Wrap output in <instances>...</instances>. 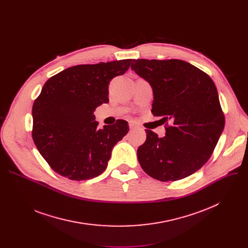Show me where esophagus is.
I'll use <instances>...</instances> for the list:
<instances>
[{
    "label": "esophagus",
    "mask_w": 248,
    "mask_h": 248,
    "mask_svg": "<svg viewBox=\"0 0 248 248\" xmlns=\"http://www.w3.org/2000/svg\"><path fill=\"white\" fill-rule=\"evenodd\" d=\"M128 125H129V127H130V129H134V128H136V127H138V125H137V124L135 123V122H133V121H129L128 122Z\"/></svg>",
    "instance_id": "esophagus-1"
}]
</instances>
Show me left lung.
<instances>
[{
  "mask_svg": "<svg viewBox=\"0 0 248 248\" xmlns=\"http://www.w3.org/2000/svg\"><path fill=\"white\" fill-rule=\"evenodd\" d=\"M131 68L151 84V112L166 123L164 137L145 129V142L137 149L139 164L155 180H183L207 163L224 130L216 85L203 70L182 60L137 59Z\"/></svg>",
  "mask_w": 248,
  "mask_h": 248,
  "instance_id": "obj_1",
  "label": "left lung"
}]
</instances>
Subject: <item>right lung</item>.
Wrapping results in <instances>:
<instances>
[{"label":"right lung","instance_id":"obj_1","mask_svg":"<svg viewBox=\"0 0 248 248\" xmlns=\"http://www.w3.org/2000/svg\"><path fill=\"white\" fill-rule=\"evenodd\" d=\"M131 59L78 64L50 78L32 107V138L49 166L72 181H85L107 168L113 147L128 132L126 121L99 127L93 112L109 102V82Z\"/></svg>","mask_w":248,"mask_h":248}]
</instances>
